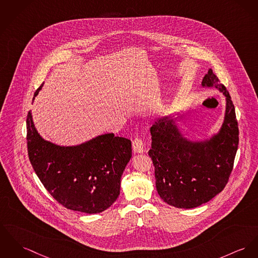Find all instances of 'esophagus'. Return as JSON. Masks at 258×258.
I'll use <instances>...</instances> for the list:
<instances>
[{
    "label": "esophagus",
    "mask_w": 258,
    "mask_h": 258,
    "mask_svg": "<svg viewBox=\"0 0 258 258\" xmlns=\"http://www.w3.org/2000/svg\"><path fill=\"white\" fill-rule=\"evenodd\" d=\"M132 148H133V151L135 153L138 154H141V153H144V142L141 138H136L134 139L133 143H132Z\"/></svg>",
    "instance_id": "1"
}]
</instances>
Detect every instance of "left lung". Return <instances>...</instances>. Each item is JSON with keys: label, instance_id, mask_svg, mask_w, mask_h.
Here are the masks:
<instances>
[{"label": "left lung", "instance_id": "left-lung-1", "mask_svg": "<svg viewBox=\"0 0 258 258\" xmlns=\"http://www.w3.org/2000/svg\"><path fill=\"white\" fill-rule=\"evenodd\" d=\"M209 69L202 86L216 88L226 98L219 132L204 141L184 137L173 116L159 118L151 127L155 187L169 206L194 208L213 199L225 188L233 170L239 145V128L230 94Z\"/></svg>", "mask_w": 258, "mask_h": 258}]
</instances>
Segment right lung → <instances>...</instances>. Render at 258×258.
I'll list each match as a JSON object with an SVG mask.
<instances>
[{"mask_svg": "<svg viewBox=\"0 0 258 258\" xmlns=\"http://www.w3.org/2000/svg\"><path fill=\"white\" fill-rule=\"evenodd\" d=\"M43 84L35 92L33 101ZM26 126L31 165L58 204L92 214L103 212L117 200L121 176L132 157L130 140L109 133L77 146H58L40 136L31 110Z\"/></svg>", "mask_w": 258, "mask_h": 258, "instance_id": "right-lung-1", "label": "right lung"}]
</instances>
